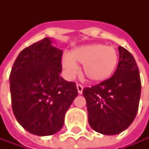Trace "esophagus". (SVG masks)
<instances>
[{"mask_svg":"<svg viewBox=\"0 0 149 149\" xmlns=\"http://www.w3.org/2000/svg\"><path fill=\"white\" fill-rule=\"evenodd\" d=\"M77 89H78L79 94H82V91H83V86L80 85V84H77Z\"/></svg>","mask_w":149,"mask_h":149,"instance_id":"esophagus-1","label":"esophagus"}]
</instances>
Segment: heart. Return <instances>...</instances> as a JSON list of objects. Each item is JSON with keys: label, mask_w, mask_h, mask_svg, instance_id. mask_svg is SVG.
Segmentation results:
<instances>
[{"label": "heart", "mask_w": 149, "mask_h": 149, "mask_svg": "<svg viewBox=\"0 0 149 149\" xmlns=\"http://www.w3.org/2000/svg\"><path fill=\"white\" fill-rule=\"evenodd\" d=\"M76 64H83L82 72L92 82H102L109 79L118 64V54L110 45L93 44L77 47L70 51L62 61L69 75L77 70Z\"/></svg>", "instance_id": "obj_1"}]
</instances>
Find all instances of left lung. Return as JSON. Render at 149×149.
<instances>
[{"label":"left lung","instance_id":"1","mask_svg":"<svg viewBox=\"0 0 149 149\" xmlns=\"http://www.w3.org/2000/svg\"><path fill=\"white\" fill-rule=\"evenodd\" d=\"M120 59L113 75L101 83L85 88L88 123L104 135L126 130L136 117L141 93L137 62L128 50L119 46Z\"/></svg>","mask_w":149,"mask_h":149}]
</instances>
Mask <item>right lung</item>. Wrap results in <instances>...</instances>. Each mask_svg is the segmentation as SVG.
Wrapping results in <instances>:
<instances>
[{"mask_svg":"<svg viewBox=\"0 0 149 149\" xmlns=\"http://www.w3.org/2000/svg\"><path fill=\"white\" fill-rule=\"evenodd\" d=\"M62 51L45 37L23 49L10 75L13 113L28 132L48 136L61 130L78 95L75 82L60 76Z\"/></svg>","mask_w":149,"mask_h":149,"instance_id":"right-lung-1","label":"right lung"}]
</instances>
